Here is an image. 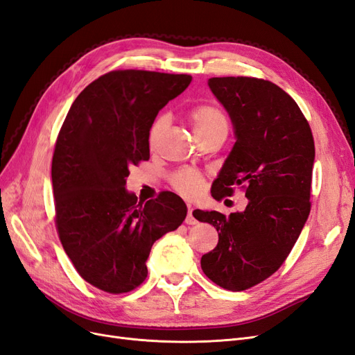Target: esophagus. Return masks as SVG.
Returning a JSON list of instances; mask_svg holds the SVG:
<instances>
[{"label": "esophagus", "instance_id": "34e87169", "mask_svg": "<svg viewBox=\"0 0 355 355\" xmlns=\"http://www.w3.org/2000/svg\"><path fill=\"white\" fill-rule=\"evenodd\" d=\"M192 211H194V209H192L191 206H188V216L185 219L187 225H196L197 223V219L194 218V214H192Z\"/></svg>", "mask_w": 355, "mask_h": 355}]
</instances>
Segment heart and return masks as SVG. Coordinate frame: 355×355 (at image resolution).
Returning <instances> with one entry per match:
<instances>
[{
	"label": "heart",
	"instance_id": "heart-1",
	"mask_svg": "<svg viewBox=\"0 0 355 355\" xmlns=\"http://www.w3.org/2000/svg\"><path fill=\"white\" fill-rule=\"evenodd\" d=\"M191 125L194 128V133L197 136L211 133L216 130H227L228 132V123L225 115L214 106L210 105H201L197 106L191 111L189 114ZM168 124L167 115H159L157 120L153 123L151 128H149L148 133V142L151 146H154L158 139L166 130ZM171 184H173L175 189L179 191L182 196L185 197H197L202 191V176L196 170H180L171 179Z\"/></svg>",
	"mask_w": 355,
	"mask_h": 355
}]
</instances>
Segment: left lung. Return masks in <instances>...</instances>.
Wrapping results in <instances>:
<instances>
[{"label":"left lung","mask_w":355,"mask_h":355,"mask_svg":"<svg viewBox=\"0 0 355 355\" xmlns=\"http://www.w3.org/2000/svg\"><path fill=\"white\" fill-rule=\"evenodd\" d=\"M207 84L235 136L211 196L220 200L232 194V187H243L249 202L230 216L194 211L219 234L201 268L213 283L240 292L272 275L299 239L311 210L314 139L297 103L271 81L222 77Z\"/></svg>","instance_id":"obj_1"}]
</instances>
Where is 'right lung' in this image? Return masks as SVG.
<instances>
[{"label": "right lung", "mask_w": 355, "mask_h": 355, "mask_svg": "<svg viewBox=\"0 0 355 355\" xmlns=\"http://www.w3.org/2000/svg\"><path fill=\"white\" fill-rule=\"evenodd\" d=\"M185 73L112 71L73 101L51 163L56 225L75 270L92 286L125 293L142 284L153 244L187 218L173 192L137 201L130 167L149 159L157 114L191 84Z\"/></svg>", "instance_id": "obj_1"}]
</instances>
